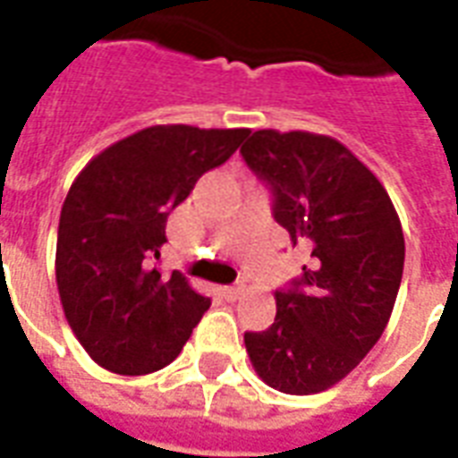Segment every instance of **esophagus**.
<instances>
[{
  "label": "esophagus",
  "mask_w": 458,
  "mask_h": 458,
  "mask_svg": "<svg viewBox=\"0 0 458 458\" xmlns=\"http://www.w3.org/2000/svg\"><path fill=\"white\" fill-rule=\"evenodd\" d=\"M242 293H244V285H230L223 290V297H225L228 301H237L240 297H242Z\"/></svg>",
  "instance_id": "esophagus-1"
}]
</instances>
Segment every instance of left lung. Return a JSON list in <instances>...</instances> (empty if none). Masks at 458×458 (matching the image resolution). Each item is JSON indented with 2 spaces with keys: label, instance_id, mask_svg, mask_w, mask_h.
Instances as JSON below:
<instances>
[{
  "label": "left lung",
  "instance_id": "8db88e82",
  "mask_svg": "<svg viewBox=\"0 0 458 458\" xmlns=\"http://www.w3.org/2000/svg\"><path fill=\"white\" fill-rule=\"evenodd\" d=\"M244 164L273 194V218L311 250L301 278L276 293V320L244 333L251 366L285 394H316L380 340L404 271V233L380 180L327 135L251 132Z\"/></svg>",
  "mask_w": 458,
  "mask_h": 458
}]
</instances>
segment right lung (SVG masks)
Returning <instances> with one entry per match:
<instances>
[{
  "mask_svg": "<svg viewBox=\"0 0 458 458\" xmlns=\"http://www.w3.org/2000/svg\"><path fill=\"white\" fill-rule=\"evenodd\" d=\"M247 132L152 125L97 154L68 190L56 285L68 326L106 370L168 366L211 306L182 273L158 268L165 218Z\"/></svg>",
  "mask_w": 458,
  "mask_h": 458,
  "instance_id": "add662e5",
  "label": "right lung"
}]
</instances>
